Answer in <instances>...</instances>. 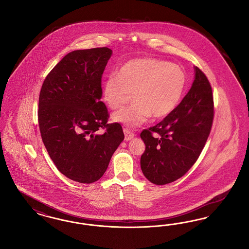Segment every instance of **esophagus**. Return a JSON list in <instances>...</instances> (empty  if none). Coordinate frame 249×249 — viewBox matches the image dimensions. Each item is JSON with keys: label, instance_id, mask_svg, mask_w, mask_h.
Listing matches in <instances>:
<instances>
[{"label": "esophagus", "instance_id": "obj_1", "mask_svg": "<svg viewBox=\"0 0 249 249\" xmlns=\"http://www.w3.org/2000/svg\"><path fill=\"white\" fill-rule=\"evenodd\" d=\"M124 139L126 140V141H129V140H131L132 138H135V133L134 132H132L131 130H129L128 128H124Z\"/></svg>", "mask_w": 249, "mask_h": 249}]
</instances>
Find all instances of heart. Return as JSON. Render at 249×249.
I'll list each match as a JSON object with an SVG mask.
<instances>
[{
  "instance_id": "obj_1",
  "label": "heart",
  "mask_w": 249,
  "mask_h": 249,
  "mask_svg": "<svg viewBox=\"0 0 249 249\" xmlns=\"http://www.w3.org/2000/svg\"><path fill=\"white\" fill-rule=\"evenodd\" d=\"M185 74L179 65L156 58L131 60L104 81L102 98L117 110L132 98L135 102L117 111L112 118L129 127H137L151 116L161 119L175 110L184 92Z\"/></svg>"
}]
</instances>
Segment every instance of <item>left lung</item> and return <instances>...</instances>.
<instances>
[{"label": "left lung", "mask_w": 249, "mask_h": 249, "mask_svg": "<svg viewBox=\"0 0 249 249\" xmlns=\"http://www.w3.org/2000/svg\"><path fill=\"white\" fill-rule=\"evenodd\" d=\"M195 72L193 85L180 104L156 125L140 133L146 145L141 170L153 184H170L184 176L210 136L214 117L212 86L198 67Z\"/></svg>", "instance_id": "left-lung-1"}]
</instances>
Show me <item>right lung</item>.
<instances>
[{"label": "right lung", "mask_w": 249, "mask_h": 249, "mask_svg": "<svg viewBox=\"0 0 249 249\" xmlns=\"http://www.w3.org/2000/svg\"><path fill=\"white\" fill-rule=\"evenodd\" d=\"M111 50L69 53L42 84L37 121L42 141L56 168L67 178L91 184L107 170L124 140L120 124H109L101 102L102 78Z\"/></svg>", "instance_id": "right-lung-1"}]
</instances>
